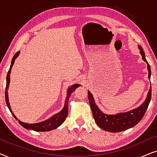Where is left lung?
<instances>
[{
	"mask_svg": "<svg viewBox=\"0 0 157 157\" xmlns=\"http://www.w3.org/2000/svg\"><path fill=\"white\" fill-rule=\"evenodd\" d=\"M138 47L143 61H144L147 64V69L149 72L148 78L150 80L151 74L150 65L148 63L147 59H146L145 53L142 47L141 46H138ZM88 97H89L90 106L91 108L92 113H93L94 120H95L96 124L101 128L106 131V132L117 133L128 129V128L136 126L141 121L147 111L150 101H151V87H150L145 101L139 107L133 109V110L128 111L127 112L117 113L115 114H106V113H103L96 104L92 94L89 91H88Z\"/></svg>",
	"mask_w": 157,
	"mask_h": 157,
	"instance_id": "left-lung-1",
	"label": "left lung"
}]
</instances>
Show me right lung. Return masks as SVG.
Segmentation results:
<instances>
[{"label":"right lung","instance_id":"add662e5","mask_svg":"<svg viewBox=\"0 0 157 157\" xmlns=\"http://www.w3.org/2000/svg\"><path fill=\"white\" fill-rule=\"evenodd\" d=\"M19 54H20V51H18V52L14 55V56L13 57L12 59L11 64H10L9 71H8L7 74V77H6V92H5V98H6V104H7L8 108L9 109L10 112L12 113V115L13 116V117L16 120H18V118L15 116L13 112L12 111L11 107H10V105L9 103V100H8V90L10 85V73H11V68L14 64L15 60L18 58ZM80 86L81 85L78 84V83H75V84L68 87V89H67V95H66L65 104H64V106L63 109H62L60 112L56 113L55 115H53V117H50L48 119L45 120L44 121L38 122V123L28 124V123H24V122L23 121H21L20 120H18V123L20 124L23 128H26V129L36 131V132H48V131L53 130L55 129V128H58L59 126H61V124L63 123L68 116V99H69L71 94H72L73 91H74L75 90H76V88Z\"/></svg>","mask_w":157,"mask_h":157}]
</instances>
